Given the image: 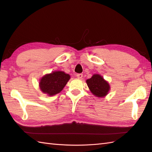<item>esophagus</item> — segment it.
Returning <instances> with one entry per match:
<instances>
[{
    "label": "esophagus",
    "mask_w": 152,
    "mask_h": 152,
    "mask_svg": "<svg viewBox=\"0 0 152 152\" xmlns=\"http://www.w3.org/2000/svg\"><path fill=\"white\" fill-rule=\"evenodd\" d=\"M76 76H77V78H78L81 79V78H82V77H83V74H77Z\"/></svg>",
    "instance_id": "obj_1"
}]
</instances>
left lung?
I'll return each mask as SVG.
<instances>
[{"label": "left lung", "instance_id": "1", "mask_svg": "<svg viewBox=\"0 0 152 152\" xmlns=\"http://www.w3.org/2000/svg\"><path fill=\"white\" fill-rule=\"evenodd\" d=\"M86 82L90 91L96 96L103 97L108 94L110 86L99 74H94L91 78L87 80Z\"/></svg>", "mask_w": 152, "mask_h": 152}]
</instances>
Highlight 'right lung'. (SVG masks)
Listing matches in <instances>:
<instances>
[{"mask_svg":"<svg viewBox=\"0 0 152 152\" xmlns=\"http://www.w3.org/2000/svg\"><path fill=\"white\" fill-rule=\"evenodd\" d=\"M70 75L63 71H56L43 76L40 82V88L44 93L52 96L62 91L70 79Z\"/></svg>","mask_w":152,"mask_h":152,"instance_id":"right-lung-1","label":"right lung"}]
</instances>
